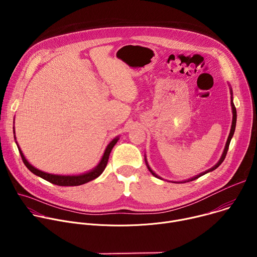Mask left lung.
Segmentation results:
<instances>
[{"mask_svg":"<svg viewBox=\"0 0 257 257\" xmlns=\"http://www.w3.org/2000/svg\"><path fill=\"white\" fill-rule=\"evenodd\" d=\"M232 93V92H231ZM232 98V97H231ZM233 99V98H232ZM231 99V105H232V109H233V121H232V127H231V131H230V134H229V137H228V140H227V143H226V148H225V150H224V153H223V156H222V158H221V160L218 161V163L214 166V167H212L211 169H209V170H207V171H205L204 173H201L200 175H198V176H196V177H194V178H192V179H189L188 180V182L189 181H193V180H195V179H198V177H200V176H203L204 174H206V173H208V172H211V171H213V170H215L219 165H221L223 162H224V160H225V158H226V156H227V153H228V150H229V145H230V142H231V139H232V137H233V135H234V132H235V128H236V120H237V111H236V107H235V104H234V102H233V100ZM148 164V163H146ZM148 168H149V170L151 171V173L155 176V177H158V175H156L153 171H152V169L149 167V165H148ZM158 178H160V177H158ZM186 182V181H185Z\"/></svg>","mask_w":257,"mask_h":257,"instance_id":"8db88e82","label":"left lung"}]
</instances>
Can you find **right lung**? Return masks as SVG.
Masks as SVG:
<instances>
[{"mask_svg": "<svg viewBox=\"0 0 257 257\" xmlns=\"http://www.w3.org/2000/svg\"><path fill=\"white\" fill-rule=\"evenodd\" d=\"M118 139H119L118 137L115 138L111 143H109L106 146L105 152H104V154L102 156V159H101L100 163L97 165L96 168H94L92 171H90L88 173H85V174H82V175H78V176H60V175H53V174L42 172V171H40L38 169H35L34 167H32L26 161V159L24 158L21 150L19 149V146H18V150H19V153H20V156H21V159H22L24 165L34 175L39 176V177L47 180L48 182L52 183V184H55V185H58V186H79V185L85 184V183H87L89 181L94 180L95 178H97L103 172V170L106 167L109 154H111V152H112L113 148L115 146V144L117 143Z\"/></svg>", "mask_w": 257, "mask_h": 257, "instance_id": "right-lung-1", "label": "right lung"}]
</instances>
